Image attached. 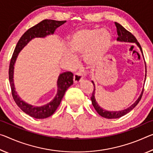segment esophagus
Returning a JSON list of instances; mask_svg holds the SVG:
<instances>
[{
  "label": "esophagus",
  "instance_id": "1",
  "mask_svg": "<svg viewBox=\"0 0 153 153\" xmlns=\"http://www.w3.org/2000/svg\"><path fill=\"white\" fill-rule=\"evenodd\" d=\"M84 78L83 77V74L82 73H76L75 74L74 77V80L75 83H78L80 81H82V79Z\"/></svg>",
  "mask_w": 153,
  "mask_h": 153
}]
</instances>
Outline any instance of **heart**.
<instances>
[{
  "label": "heart",
  "mask_w": 153,
  "mask_h": 153,
  "mask_svg": "<svg viewBox=\"0 0 153 153\" xmlns=\"http://www.w3.org/2000/svg\"><path fill=\"white\" fill-rule=\"evenodd\" d=\"M111 42V35L106 29L84 28L73 34L69 48L75 54H83V59L87 65H95L103 59Z\"/></svg>",
  "instance_id": "1"
}]
</instances>
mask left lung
Masks as SVG:
<instances>
[{
    "instance_id": "obj_1",
    "label": "left lung",
    "mask_w": 153,
    "mask_h": 153,
    "mask_svg": "<svg viewBox=\"0 0 153 153\" xmlns=\"http://www.w3.org/2000/svg\"><path fill=\"white\" fill-rule=\"evenodd\" d=\"M115 25L116 26V29H117V34H118V38H117V41L120 42H127V43H136L137 45L140 48V50H141V52L143 55V52L141 48V45L139 43V42H137V40L136 39L133 35H132L129 31H128L127 30L123 27V26H121L120 24H118L117 22H115ZM144 56V55H143ZM145 66H146V62H145ZM146 74L145 75V80H146ZM92 83L93 84L94 86V91L93 92V94H92L91 96V101H92V104H93V107L95 109V110L97 111V113L101 116H102L103 118H108V119H113V118H118L121 117V116H125V114H127V113H129V111H131L133 108H134L135 106L137 105V103L140 102V101L141 100V98L142 97L143 94V91H144V88H143V90L142 91L141 94L138 99L135 101V102L132 104L127 109L123 110H120V111H107L105 110H103V108H101L100 106L99 105V104L97 102L96 99H95V97H94V91H95V86H94V84L93 81H92Z\"/></svg>"
}]
</instances>
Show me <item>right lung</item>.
<instances>
[{
    "label": "right lung",
    "mask_w": 153,
    "mask_h": 153,
    "mask_svg": "<svg viewBox=\"0 0 153 153\" xmlns=\"http://www.w3.org/2000/svg\"><path fill=\"white\" fill-rule=\"evenodd\" d=\"M66 21H56L54 20H44L35 26L29 28L20 37L12 55L9 69V79L11 89L12 97L18 106L24 113L37 119H43L52 116L59 107L67 90L74 83V74L70 71L60 74L57 81V93L54 98L50 102L42 106H35L24 102L17 94L13 82L14 65L18 54L24 46L35 37H45L54 34L56 29Z\"/></svg>",
    "instance_id": "add662e5"
}]
</instances>
